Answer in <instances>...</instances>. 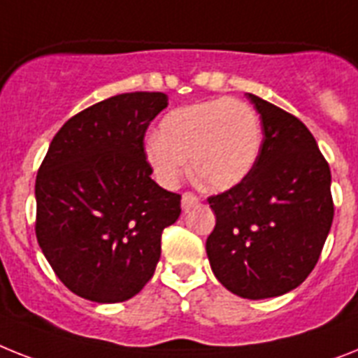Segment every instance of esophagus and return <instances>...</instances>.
<instances>
[{
  "mask_svg": "<svg viewBox=\"0 0 358 358\" xmlns=\"http://www.w3.org/2000/svg\"><path fill=\"white\" fill-rule=\"evenodd\" d=\"M197 201H199V199H197L196 194H192V192H185V194H182L181 205H182V208H185V210H188L190 206L196 205Z\"/></svg>",
  "mask_w": 358,
  "mask_h": 358,
  "instance_id": "34e87169",
  "label": "esophagus"
}]
</instances>
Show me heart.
Masks as SVG:
<instances>
[{
    "mask_svg": "<svg viewBox=\"0 0 358 358\" xmlns=\"http://www.w3.org/2000/svg\"><path fill=\"white\" fill-rule=\"evenodd\" d=\"M259 150L262 124L256 109L243 100L221 96L164 115L144 153L155 179L166 188L179 185L190 159V176L201 188L225 192L252 172Z\"/></svg>",
    "mask_w": 358,
    "mask_h": 358,
    "instance_id": "heart-1",
    "label": "heart"
}]
</instances>
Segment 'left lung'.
Listing matches in <instances>:
<instances>
[{
  "mask_svg": "<svg viewBox=\"0 0 358 358\" xmlns=\"http://www.w3.org/2000/svg\"><path fill=\"white\" fill-rule=\"evenodd\" d=\"M264 141L252 172L208 197L215 227L206 254L215 278L241 298L296 289L311 274L333 223L331 172L302 120L256 94Z\"/></svg>",
  "mask_w": 358,
  "mask_h": 358,
  "instance_id": "1",
  "label": "left lung"
}]
</instances>
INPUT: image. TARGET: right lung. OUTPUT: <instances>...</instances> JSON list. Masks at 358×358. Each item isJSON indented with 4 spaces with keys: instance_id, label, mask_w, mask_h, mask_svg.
Masks as SVG:
<instances>
[{
    "instance_id": "add662e5",
    "label": "right lung",
    "mask_w": 358,
    "mask_h": 358,
    "mask_svg": "<svg viewBox=\"0 0 358 358\" xmlns=\"http://www.w3.org/2000/svg\"><path fill=\"white\" fill-rule=\"evenodd\" d=\"M164 93H122L71 117L36 176V238L60 282L99 303L150 282L181 196L153 181L144 135Z\"/></svg>"
}]
</instances>
